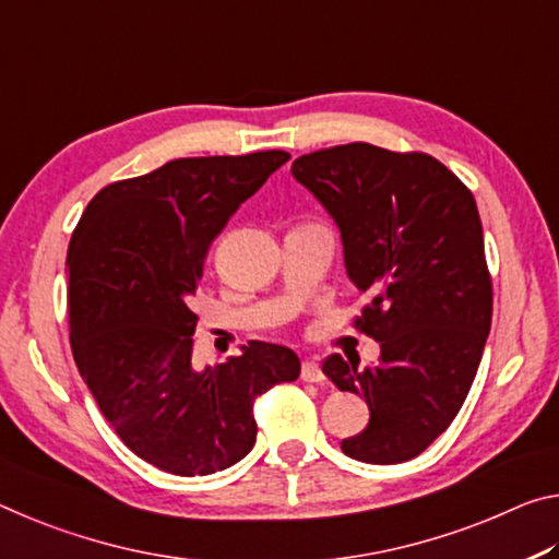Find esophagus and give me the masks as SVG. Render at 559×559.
I'll return each instance as SVG.
<instances>
[{
  "instance_id": "esophagus-1",
  "label": "esophagus",
  "mask_w": 559,
  "mask_h": 559,
  "mask_svg": "<svg viewBox=\"0 0 559 559\" xmlns=\"http://www.w3.org/2000/svg\"><path fill=\"white\" fill-rule=\"evenodd\" d=\"M301 379L312 381V383H322L324 381L322 366H319L314 359H307L305 364H301Z\"/></svg>"
}]
</instances>
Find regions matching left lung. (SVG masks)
<instances>
[{
	"instance_id": "obj_1",
	"label": "left lung",
	"mask_w": 559,
	"mask_h": 559,
	"mask_svg": "<svg viewBox=\"0 0 559 559\" xmlns=\"http://www.w3.org/2000/svg\"><path fill=\"white\" fill-rule=\"evenodd\" d=\"M292 176L340 227L346 277L371 297L359 326L381 346L377 364L332 354L322 366L369 406L342 451L373 465L416 459L459 416L490 334L473 193L431 155L371 143L301 155Z\"/></svg>"
}]
</instances>
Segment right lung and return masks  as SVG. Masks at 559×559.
Returning <instances> with one entry per match:
<instances>
[{"instance_id": "add662e5", "label": "right lung", "mask_w": 559, "mask_h": 559, "mask_svg": "<svg viewBox=\"0 0 559 559\" xmlns=\"http://www.w3.org/2000/svg\"><path fill=\"white\" fill-rule=\"evenodd\" d=\"M289 153L180 158L106 186L69 242L71 352L100 414L155 468L210 475L258 438L252 401L299 377L287 346L250 342L195 369L190 309L207 247Z\"/></svg>"}]
</instances>
